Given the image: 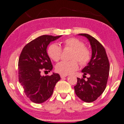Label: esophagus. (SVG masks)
Wrapping results in <instances>:
<instances>
[{"instance_id": "esophagus-1", "label": "esophagus", "mask_w": 124, "mask_h": 124, "mask_svg": "<svg viewBox=\"0 0 124 124\" xmlns=\"http://www.w3.org/2000/svg\"><path fill=\"white\" fill-rule=\"evenodd\" d=\"M67 76V75H64V74H60V77L61 78H65Z\"/></svg>"}]
</instances>
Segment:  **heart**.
<instances>
[{"instance_id": "heart-1", "label": "heart", "mask_w": 124, "mask_h": 124, "mask_svg": "<svg viewBox=\"0 0 124 124\" xmlns=\"http://www.w3.org/2000/svg\"><path fill=\"white\" fill-rule=\"evenodd\" d=\"M64 48H69L73 50L69 61H61L56 65V71L61 74L67 75L75 71L79 68V61L81 66L86 65L91 60V51L87 48L84 46V43L76 38H70L63 41ZM62 50L61 48L56 43L51 44L47 49V54L50 58L54 61H58L61 58Z\"/></svg>"}]
</instances>
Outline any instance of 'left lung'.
I'll list each match as a JSON object with an SVG mask.
<instances>
[{"label":"left lung","mask_w":124,"mask_h":124,"mask_svg":"<svg viewBox=\"0 0 124 124\" xmlns=\"http://www.w3.org/2000/svg\"><path fill=\"white\" fill-rule=\"evenodd\" d=\"M88 39L92 48V57L87 65L82 70L83 78L86 74L90 77L85 80L77 78L74 86L76 96L86 102L94 101L104 91L109 77L110 64L106 50L96 38L86 33L79 34Z\"/></svg>","instance_id":"8db88e82"}]
</instances>
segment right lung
<instances>
[{
  "label": "right lung",
  "mask_w": 124,
  "mask_h": 124,
  "mask_svg": "<svg viewBox=\"0 0 124 124\" xmlns=\"http://www.w3.org/2000/svg\"><path fill=\"white\" fill-rule=\"evenodd\" d=\"M61 36L42 35L23 47L18 60V80L25 95L33 102L40 104L48 99L56 84L60 79L58 73L41 76V70L50 72L53 69L51 60L46 52L50 43Z\"/></svg>",
  "instance_id": "obj_1"
}]
</instances>
